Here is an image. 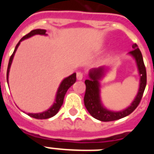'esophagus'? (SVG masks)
<instances>
[{
  "mask_svg": "<svg viewBox=\"0 0 154 154\" xmlns=\"http://www.w3.org/2000/svg\"><path fill=\"white\" fill-rule=\"evenodd\" d=\"M82 78H83V74L82 72H78L77 73V80H82Z\"/></svg>",
  "mask_w": 154,
  "mask_h": 154,
  "instance_id": "esophagus-1",
  "label": "esophagus"
}]
</instances>
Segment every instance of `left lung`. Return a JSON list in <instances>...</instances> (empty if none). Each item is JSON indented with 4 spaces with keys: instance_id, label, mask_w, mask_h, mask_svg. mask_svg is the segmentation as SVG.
<instances>
[{
    "instance_id": "8db88e82",
    "label": "left lung",
    "mask_w": 154,
    "mask_h": 154,
    "mask_svg": "<svg viewBox=\"0 0 154 154\" xmlns=\"http://www.w3.org/2000/svg\"><path fill=\"white\" fill-rule=\"evenodd\" d=\"M132 48L133 51L129 52L128 54L135 60L139 75V86L135 98L134 99L132 103L130 104V106L125 109L119 111L110 110L107 109L101 101L100 81L106 76V74L110 69V67H100L91 69L89 71V78L85 81L86 93L84 97V104L88 112L95 119L104 122L119 119L129 116L139 106V102L142 99L143 91L145 90L147 75L142 54L138 48V45L136 44H133Z\"/></svg>"
}]
</instances>
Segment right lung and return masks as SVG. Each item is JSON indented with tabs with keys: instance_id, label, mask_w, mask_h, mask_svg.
Listing matches in <instances>:
<instances>
[{
	"instance_id": "add662e5",
	"label": "right lung",
	"mask_w": 154,
	"mask_h": 154,
	"mask_svg": "<svg viewBox=\"0 0 154 154\" xmlns=\"http://www.w3.org/2000/svg\"><path fill=\"white\" fill-rule=\"evenodd\" d=\"M36 35H47L46 34V30L45 29H34L29 33L28 35H25L23 38L19 41V43L16 44V46L15 48V50L14 53L12 54V55L10 57V60H9L8 63V67H7V73H6V78H7V83L8 82V78H9V72H10V69H11V66L12 61L15 56V54L17 48H18L19 45L20 44L22 41L25 40L26 38H29ZM76 82V73L74 72L73 74L70 75L69 77L64 78L63 80L61 82L59 87L57 88V93H56V97H55V100H54V104L49 107V109H48L45 111H43L41 113H29L28 116L30 117H33L35 119H48L54 116L58 112V110L62 106V105L63 103V99L65 97V94L67 92V91L69 89V87H72Z\"/></svg>"
}]
</instances>
